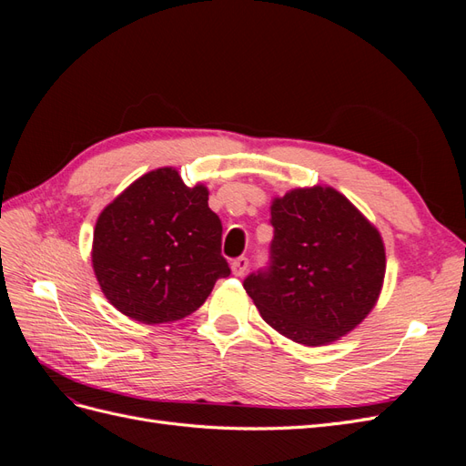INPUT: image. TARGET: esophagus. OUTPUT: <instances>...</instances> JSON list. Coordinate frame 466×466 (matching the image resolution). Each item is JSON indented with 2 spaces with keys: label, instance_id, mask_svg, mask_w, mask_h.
I'll return each instance as SVG.
<instances>
[{
  "label": "esophagus",
  "instance_id": "obj_1",
  "mask_svg": "<svg viewBox=\"0 0 466 466\" xmlns=\"http://www.w3.org/2000/svg\"><path fill=\"white\" fill-rule=\"evenodd\" d=\"M247 270H248V258H247V257H238V258H235V260L231 262V272H233L237 278L243 276Z\"/></svg>",
  "mask_w": 466,
  "mask_h": 466
}]
</instances>
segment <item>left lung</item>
<instances>
[{
    "label": "left lung",
    "mask_w": 466,
    "mask_h": 466,
    "mask_svg": "<svg viewBox=\"0 0 466 466\" xmlns=\"http://www.w3.org/2000/svg\"><path fill=\"white\" fill-rule=\"evenodd\" d=\"M272 264L245 289L274 330L327 346L368 317L383 289L385 243L375 225L332 187L293 188L270 204Z\"/></svg>",
    "instance_id": "left-lung-1"
}]
</instances>
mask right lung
I'll return each mask as SVG.
<instances>
[{
	"instance_id": "add662e5",
	"label": "right lung",
	"mask_w": 466,
	"mask_h": 466,
	"mask_svg": "<svg viewBox=\"0 0 466 466\" xmlns=\"http://www.w3.org/2000/svg\"><path fill=\"white\" fill-rule=\"evenodd\" d=\"M208 188L187 187L175 167L134 180L96 218L91 260L98 286L118 311L144 324L194 313L219 278L221 221Z\"/></svg>"
}]
</instances>
